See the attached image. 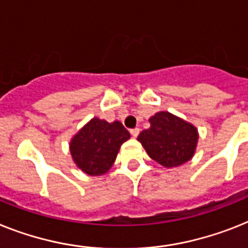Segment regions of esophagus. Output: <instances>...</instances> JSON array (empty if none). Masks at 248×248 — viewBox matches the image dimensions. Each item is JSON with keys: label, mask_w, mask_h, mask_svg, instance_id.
I'll list each match as a JSON object with an SVG mask.
<instances>
[{"label": "esophagus", "mask_w": 248, "mask_h": 248, "mask_svg": "<svg viewBox=\"0 0 248 248\" xmlns=\"http://www.w3.org/2000/svg\"><path fill=\"white\" fill-rule=\"evenodd\" d=\"M130 134H132V136L134 137V138H137V137H138V134H139V129L138 128L132 129V130H130Z\"/></svg>", "instance_id": "34e87169"}]
</instances>
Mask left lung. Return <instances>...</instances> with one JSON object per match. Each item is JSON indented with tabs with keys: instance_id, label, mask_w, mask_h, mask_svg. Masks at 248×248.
Returning <instances> with one entry per match:
<instances>
[{
	"instance_id": "left-lung-1",
	"label": "left lung",
	"mask_w": 248,
	"mask_h": 248,
	"mask_svg": "<svg viewBox=\"0 0 248 248\" xmlns=\"http://www.w3.org/2000/svg\"><path fill=\"white\" fill-rule=\"evenodd\" d=\"M149 124L138 136V142L151 158L167 169L193 158L199 140L195 125L169 111L156 112L149 118Z\"/></svg>"
}]
</instances>
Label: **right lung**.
<instances>
[{"instance_id": "add662e5", "label": "right lung", "mask_w": 248, "mask_h": 248, "mask_svg": "<svg viewBox=\"0 0 248 248\" xmlns=\"http://www.w3.org/2000/svg\"><path fill=\"white\" fill-rule=\"evenodd\" d=\"M130 138V133L118 120L92 118L76 133L69 142L73 162L82 172L101 176L111 169L120 147Z\"/></svg>"}]
</instances>
